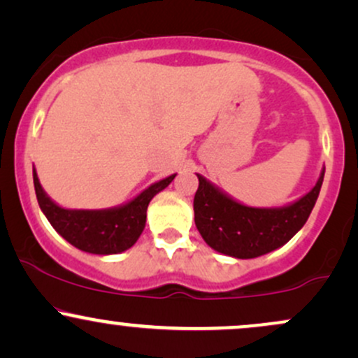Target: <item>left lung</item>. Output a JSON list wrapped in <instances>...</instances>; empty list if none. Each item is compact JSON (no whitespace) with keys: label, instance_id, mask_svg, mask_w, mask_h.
<instances>
[{"label":"left lung","instance_id":"obj_1","mask_svg":"<svg viewBox=\"0 0 358 358\" xmlns=\"http://www.w3.org/2000/svg\"><path fill=\"white\" fill-rule=\"evenodd\" d=\"M199 176L193 199L195 225L203 241L217 252L236 259H254L273 252L301 231L322 188L324 168L315 187L282 207H249Z\"/></svg>","mask_w":358,"mask_h":358}]
</instances>
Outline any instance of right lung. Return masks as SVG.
I'll return each instance as SVG.
<instances>
[{
    "label": "right lung",
    "instance_id": "right-lung-1",
    "mask_svg": "<svg viewBox=\"0 0 358 358\" xmlns=\"http://www.w3.org/2000/svg\"><path fill=\"white\" fill-rule=\"evenodd\" d=\"M175 175L155 182L153 185L138 193L129 202L99 210H84V208H65L53 202L43 187L40 185L38 175L34 168V183L36 200L52 227L71 242L73 248L84 252L109 256V254L124 252L136 244L145 231L148 205L156 193L173 182Z\"/></svg>",
    "mask_w": 358,
    "mask_h": 358
}]
</instances>
